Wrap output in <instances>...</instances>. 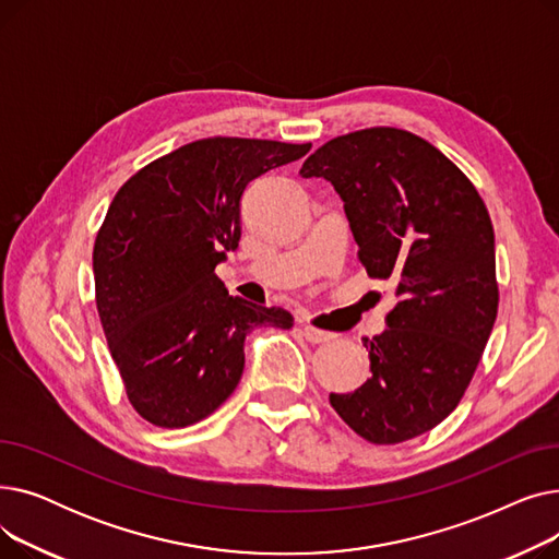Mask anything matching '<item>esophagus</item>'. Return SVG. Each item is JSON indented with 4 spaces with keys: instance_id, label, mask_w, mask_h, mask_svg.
Returning <instances> with one entry per match:
<instances>
[{
    "instance_id": "esophagus-1",
    "label": "esophagus",
    "mask_w": 559,
    "mask_h": 559,
    "mask_svg": "<svg viewBox=\"0 0 559 559\" xmlns=\"http://www.w3.org/2000/svg\"><path fill=\"white\" fill-rule=\"evenodd\" d=\"M304 337L308 340V342H312V344H321V342H331L335 335L333 333H326V331H319V329H314V326H304Z\"/></svg>"
}]
</instances>
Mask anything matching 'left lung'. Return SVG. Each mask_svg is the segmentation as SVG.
Wrapping results in <instances>:
<instances>
[{"instance_id": "8db88e82", "label": "left lung", "mask_w": 559, "mask_h": 559, "mask_svg": "<svg viewBox=\"0 0 559 559\" xmlns=\"http://www.w3.org/2000/svg\"><path fill=\"white\" fill-rule=\"evenodd\" d=\"M299 174L335 188L367 274L396 281L388 329L365 340L371 376L331 405L371 444L419 437L457 407L496 321L485 203L442 152L392 127L333 138Z\"/></svg>"}]
</instances>
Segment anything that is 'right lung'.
<instances>
[{
	"label": "right lung",
	"mask_w": 559,
	"mask_h": 559,
	"mask_svg": "<svg viewBox=\"0 0 559 559\" xmlns=\"http://www.w3.org/2000/svg\"><path fill=\"white\" fill-rule=\"evenodd\" d=\"M310 144L205 138L142 167L115 194L93 251L97 310L135 413L186 428L238 388L245 337L295 317L228 297L215 267L240 245V201Z\"/></svg>",
	"instance_id": "1"
}]
</instances>
